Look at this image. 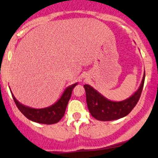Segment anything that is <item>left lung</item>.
Here are the masks:
<instances>
[{"label":"left lung","mask_w":158,"mask_h":158,"mask_svg":"<svg viewBox=\"0 0 158 158\" xmlns=\"http://www.w3.org/2000/svg\"><path fill=\"white\" fill-rule=\"evenodd\" d=\"M145 81V73L139 89L131 97L121 101L114 102L106 99L91 86L85 85L88 110L94 118L101 121H111L128 115L135 108L140 97Z\"/></svg>","instance_id":"left-lung-1"}]
</instances>
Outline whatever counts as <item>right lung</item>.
Returning <instances> with one entry per match:
<instances>
[{
  "label": "right lung",
  "mask_w": 158,
  "mask_h": 158,
  "mask_svg": "<svg viewBox=\"0 0 158 158\" xmlns=\"http://www.w3.org/2000/svg\"><path fill=\"white\" fill-rule=\"evenodd\" d=\"M77 85V83H75L67 88L60 99L55 104L48 108H41V109H35L23 106L15 99L12 93V96L16 106L27 119L33 122L42 123V124H54L59 122L64 115L65 110L71 97L72 91Z\"/></svg>",
  "instance_id": "obj_1"
}]
</instances>
